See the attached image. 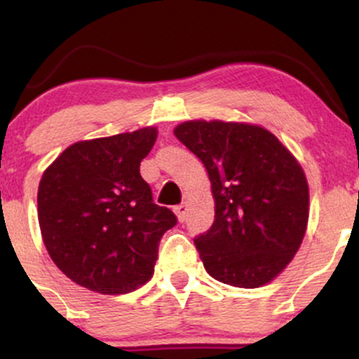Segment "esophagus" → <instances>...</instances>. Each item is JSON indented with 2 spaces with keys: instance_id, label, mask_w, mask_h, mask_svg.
<instances>
[{
  "instance_id": "esophagus-1",
  "label": "esophagus",
  "mask_w": 359,
  "mask_h": 359,
  "mask_svg": "<svg viewBox=\"0 0 359 359\" xmlns=\"http://www.w3.org/2000/svg\"><path fill=\"white\" fill-rule=\"evenodd\" d=\"M174 212H175L177 219H179L180 222H182V221L185 219V214H187V205H185V204H179V205H175V208H174Z\"/></svg>"
}]
</instances>
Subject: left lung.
<instances>
[{
	"instance_id": "left-lung-1",
	"label": "left lung",
	"mask_w": 359,
	"mask_h": 359,
	"mask_svg": "<svg viewBox=\"0 0 359 359\" xmlns=\"http://www.w3.org/2000/svg\"><path fill=\"white\" fill-rule=\"evenodd\" d=\"M174 133L211 180L214 222L194 240L204 269L233 287L269 283L292 262L306 234L309 185L302 167L257 125L197 119Z\"/></svg>"
}]
</instances>
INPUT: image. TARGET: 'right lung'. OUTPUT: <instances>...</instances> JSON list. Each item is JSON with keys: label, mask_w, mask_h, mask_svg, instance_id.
Returning a JSON list of instances; mask_svg holds the SVG:
<instances>
[{"label": "right lung", "mask_w": 359, "mask_h": 359, "mask_svg": "<svg viewBox=\"0 0 359 359\" xmlns=\"http://www.w3.org/2000/svg\"><path fill=\"white\" fill-rule=\"evenodd\" d=\"M156 128L65 148L39 185V222L48 255L77 285L128 294L151 278L158 243L177 224L140 175Z\"/></svg>", "instance_id": "1"}]
</instances>
